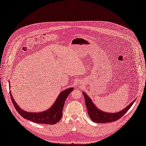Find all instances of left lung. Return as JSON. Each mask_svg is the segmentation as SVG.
<instances>
[{"label":"left lung","mask_w":146,"mask_h":146,"mask_svg":"<svg viewBox=\"0 0 146 146\" xmlns=\"http://www.w3.org/2000/svg\"><path fill=\"white\" fill-rule=\"evenodd\" d=\"M82 94H83L85 98V104L87 108L88 115L93 122L96 123H109L116 121L117 120L122 117L128 111L136 100H134L128 106H127V107H126L121 111L116 113H109L99 109L92 102L91 98L85 92H83Z\"/></svg>","instance_id":"left-lung-1"}]
</instances>
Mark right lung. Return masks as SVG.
<instances>
[{
  "label": "right lung",
  "mask_w": 146,
  "mask_h": 146,
  "mask_svg": "<svg viewBox=\"0 0 146 146\" xmlns=\"http://www.w3.org/2000/svg\"><path fill=\"white\" fill-rule=\"evenodd\" d=\"M9 85L10 86V82L9 80ZM74 90V88H69L61 91L56 98L54 103L50 108L40 112H29L22 109L18 105L16 101L12 96L10 91V96L15 109L20 115L24 119L30 120L37 123L54 125L60 121L62 116V109L64 106L65 101L69 94Z\"/></svg>",
  "instance_id": "add662e5"
}]
</instances>
